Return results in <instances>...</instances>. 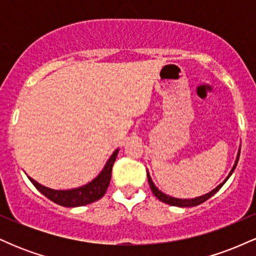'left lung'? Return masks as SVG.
<instances>
[{
    "label": "left lung",
    "instance_id": "obj_1",
    "mask_svg": "<svg viewBox=\"0 0 256 256\" xmlns=\"http://www.w3.org/2000/svg\"><path fill=\"white\" fill-rule=\"evenodd\" d=\"M240 148L238 150V154H237V158L236 161H234V167H232V170L230 171V173H228V177L225 178V180L222 182V183H220L218 186L216 188V189H213L212 192H210L208 194H206V195H202V196H198V198H172V196H168L166 195V194H164L162 192H160V190L158 189L156 186H155V184L152 183L150 176H149V173L146 172V177H148V182H149V186H150L152 192V194H154L156 198L160 200V201L165 202V204H171V206H177V207H194V206H198L201 204H204V201H207L208 198H212V196L216 194V192H219L220 188L222 186L226 183V180H228V178H230V176L232 174V172L234 171V168H236L237 166V162H238V158H240Z\"/></svg>",
    "mask_w": 256,
    "mask_h": 256
}]
</instances>
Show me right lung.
<instances>
[{
    "label": "right lung",
    "instance_id": "right-lung-1",
    "mask_svg": "<svg viewBox=\"0 0 256 256\" xmlns=\"http://www.w3.org/2000/svg\"><path fill=\"white\" fill-rule=\"evenodd\" d=\"M119 149L114 150L110 158L106 162L100 174L88 184L82 185L79 188L70 190H54L50 188H46L44 185L37 183L34 179L28 177L31 183L36 186L40 192H42L46 198L55 204L64 206V207H79V206H85L98 201L104 195L110 185L112 177V168H113L114 161H116V155H118Z\"/></svg>",
    "mask_w": 256,
    "mask_h": 256
}]
</instances>
